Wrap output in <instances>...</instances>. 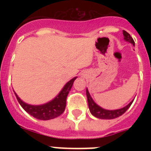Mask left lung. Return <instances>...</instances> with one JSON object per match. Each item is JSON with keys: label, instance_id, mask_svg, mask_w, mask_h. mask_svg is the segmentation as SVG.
Here are the masks:
<instances>
[{"label": "left lung", "instance_id": "1", "mask_svg": "<svg viewBox=\"0 0 151 151\" xmlns=\"http://www.w3.org/2000/svg\"><path fill=\"white\" fill-rule=\"evenodd\" d=\"M123 35H124V41L131 43L132 45L135 46L134 40L130 36V34L129 33H127L126 31L123 30ZM86 96H87L88 103V107H89L90 112H91V114L93 116H95L97 118H99V119H114V118H117V117L122 116L130 107V106L132 105V103L134 100V99H132L128 105L124 106V107L121 108V109H117V110H106V109H103V107L99 106L97 103H95L94 100L92 99V96H90V93L88 88H86Z\"/></svg>", "mask_w": 151, "mask_h": 151}]
</instances>
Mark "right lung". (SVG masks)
Segmentation results:
<instances>
[{"instance_id":"obj_1","label":"right lung","mask_w":151,"mask_h":151,"mask_svg":"<svg viewBox=\"0 0 151 151\" xmlns=\"http://www.w3.org/2000/svg\"><path fill=\"white\" fill-rule=\"evenodd\" d=\"M77 78L78 77H75L69 81L54 99L41 105L28 104L20 99L19 97L18 96V95L15 93V91H14V93L21 106L29 114L39 120L47 121V120L54 119L64 112L65 108H66V97L73 86V81L77 79Z\"/></svg>"}]
</instances>
